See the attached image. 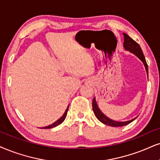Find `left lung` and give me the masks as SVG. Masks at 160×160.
Listing matches in <instances>:
<instances>
[{
    "label": "left lung",
    "instance_id": "obj_1",
    "mask_svg": "<svg viewBox=\"0 0 160 160\" xmlns=\"http://www.w3.org/2000/svg\"><path fill=\"white\" fill-rule=\"evenodd\" d=\"M124 35V47L125 48V50H129L130 52H133V54L136 55L138 58H139L142 62H143L144 65H145V69H146L147 73L148 72V64L146 61H145V58L144 56V54L142 51V49L140 46H139L138 43L136 42L134 40H133L131 37L128 36L127 34L125 33H123ZM92 110H93L94 113H95V116H96V118L99 120L100 122H102V123L104 124V125H107L109 126H112V127H122V126H125L126 125H128L129 123H131V122H133V120L136 119H131L130 121H127V122H116V121H113V120L109 119L108 118L107 116H104L103 113H102L101 110L98 109L97 104L96 102V99L95 98L92 99Z\"/></svg>",
    "mask_w": 160,
    "mask_h": 160
}]
</instances>
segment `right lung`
<instances>
[{
    "mask_svg": "<svg viewBox=\"0 0 160 160\" xmlns=\"http://www.w3.org/2000/svg\"><path fill=\"white\" fill-rule=\"evenodd\" d=\"M68 108H69V106L67 108L66 110H65L64 113L63 114V116L62 117L60 118L58 120H57L56 122H54V123L52 124V125H49V126H47V127H44V128H44V129H49V128H55L56 127V126H58V125H60V124H62L63 122H64V120L65 119V118H66L67 116V113H68Z\"/></svg>",
    "mask_w": 160,
    "mask_h": 160,
    "instance_id": "add662e5",
    "label": "right lung"
}]
</instances>
